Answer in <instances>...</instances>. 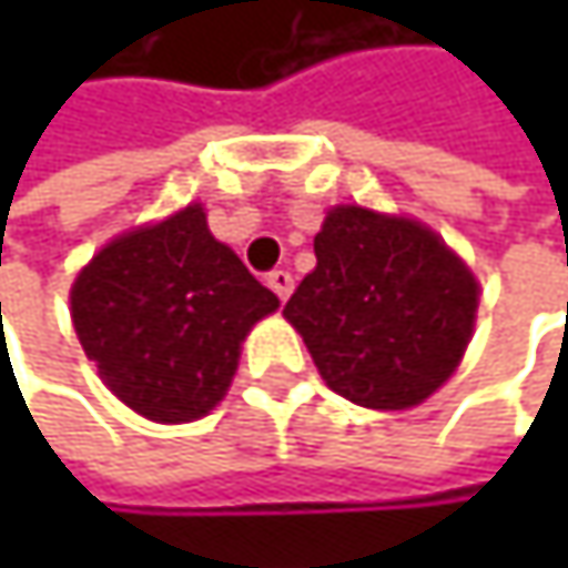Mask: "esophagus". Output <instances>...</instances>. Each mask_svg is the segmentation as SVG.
Here are the masks:
<instances>
[{
  "instance_id": "obj_1",
  "label": "esophagus",
  "mask_w": 568,
  "mask_h": 568,
  "mask_svg": "<svg viewBox=\"0 0 568 568\" xmlns=\"http://www.w3.org/2000/svg\"><path fill=\"white\" fill-rule=\"evenodd\" d=\"M266 283H270V288H273L280 298H288V292H292V273H288V270H273V273L266 276Z\"/></svg>"
}]
</instances>
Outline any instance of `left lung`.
I'll list each match as a JSON object with an SVG mask.
<instances>
[{
	"label": "left lung",
	"mask_w": 568,
	"mask_h": 568,
	"mask_svg": "<svg viewBox=\"0 0 568 568\" xmlns=\"http://www.w3.org/2000/svg\"><path fill=\"white\" fill-rule=\"evenodd\" d=\"M315 260L283 315L325 385L385 410L434 395L474 332L470 270L420 223L362 206L325 216Z\"/></svg>",
	"instance_id": "obj_1"
}]
</instances>
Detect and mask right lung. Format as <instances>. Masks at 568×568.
Returning <instances> with one entry per match:
<instances>
[{"mask_svg":"<svg viewBox=\"0 0 568 568\" xmlns=\"http://www.w3.org/2000/svg\"><path fill=\"white\" fill-rule=\"evenodd\" d=\"M276 292L216 243L200 206L108 243L71 285L81 348L138 414L180 424L226 395L240 342Z\"/></svg>","mask_w":568,"mask_h":568,"instance_id":"add662e5","label":"right lung"}]
</instances>
